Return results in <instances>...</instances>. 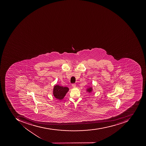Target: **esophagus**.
<instances>
[{
	"mask_svg": "<svg viewBox=\"0 0 146 146\" xmlns=\"http://www.w3.org/2000/svg\"><path fill=\"white\" fill-rule=\"evenodd\" d=\"M72 86L73 88H75L76 87V84H72Z\"/></svg>",
	"mask_w": 146,
	"mask_h": 146,
	"instance_id": "1",
	"label": "esophagus"
}]
</instances>
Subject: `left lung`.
<instances>
[{
	"instance_id": "obj_1",
	"label": "left lung",
	"mask_w": 146,
	"mask_h": 146,
	"mask_svg": "<svg viewBox=\"0 0 146 146\" xmlns=\"http://www.w3.org/2000/svg\"><path fill=\"white\" fill-rule=\"evenodd\" d=\"M92 91V88H89L87 89V92H91Z\"/></svg>"
}]
</instances>
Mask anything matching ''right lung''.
<instances>
[{
  "instance_id": "add662e5",
  "label": "right lung",
  "mask_w": 146,
  "mask_h": 146,
  "mask_svg": "<svg viewBox=\"0 0 146 146\" xmlns=\"http://www.w3.org/2000/svg\"><path fill=\"white\" fill-rule=\"evenodd\" d=\"M68 91L69 88L67 87H62L56 85L54 86L53 94L56 98L61 100L63 99Z\"/></svg>"
}]
</instances>
